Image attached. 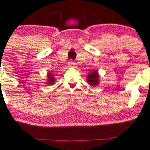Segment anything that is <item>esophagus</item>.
Returning <instances> with one entry per match:
<instances>
[{
  "label": "esophagus",
  "instance_id": "esophagus-1",
  "mask_svg": "<svg viewBox=\"0 0 150 150\" xmlns=\"http://www.w3.org/2000/svg\"><path fill=\"white\" fill-rule=\"evenodd\" d=\"M68 64H69V66L71 67H75V64H75V62H74L72 59H70V60L68 62Z\"/></svg>",
  "mask_w": 150,
  "mask_h": 150
}]
</instances>
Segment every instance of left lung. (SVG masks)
Returning <instances> with one entry per match:
<instances>
[{
  "label": "left lung",
  "mask_w": 150,
  "mask_h": 150,
  "mask_svg": "<svg viewBox=\"0 0 150 150\" xmlns=\"http://www.w3.org/2000/svg\"><path fill=\"white\" fill-rule=\"evenodd\" d=\"M99 76H98V71L95 70L93 71L92 72L88 74V75L87 76V80H88V83L90 85V86H93V87H95V86H98L99 83L98 80Z\"/></svg>",
  "instance_id": "1"
}]
</instances>
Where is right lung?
<instances>
[{"instance_id":"obj_1","label":"right lung","mask_w":150,"mask_h":150,"mask_svg":"<svg viewBox=\"0 0 150 150\" xmlns=\"http://www.w3.org/2000/svg\"><path fill=\"white\" fill-rule=\"evenodd\" d=\"M54 83V77H53L52 74V73H48V82H47V84L50 85H53Z\"/></svg>"}]
</instances>
